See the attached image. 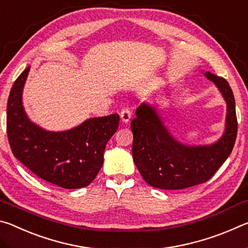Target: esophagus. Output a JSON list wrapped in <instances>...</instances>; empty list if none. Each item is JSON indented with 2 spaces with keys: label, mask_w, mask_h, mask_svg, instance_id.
<instances>
[{
  "label": "esophagus",
  "mask_w": 248,
  "mask_h": 248,
  "mask_svg": "<svg viewBox=\"0 0 248 248\" xmlns=\"http://www.w3.org/2000/svg\"><path fill=\"white\" fill-rule=\"evenodd\" d=\"M131 117H132V114H131V110H130L129 108H124L120 111V119L124 124L129 123L130 119H131Z\"/></svg>",
  "instance_id": "34e87169"
}]
</instances>
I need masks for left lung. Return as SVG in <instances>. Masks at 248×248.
<instances>
[{"instance_id": "8db88e82", "label": "left lung", "mask_w": 248, "mask_h": 248, "mask_svg": "<svg viewBox=\"0 0 248 248\" xmlns=\"http://www.w3.org/2000/svg\"><path fill=\"white\" fill-rule=\"evenodd\" d=\"M201 73L213 82L226 104L224 131L213 143H184L170 132L157 107L141 103L131 121L132 156L150 186L176 190L207 182L232 152L237 133L233 92L223 78L209 71Z\"/></svg>"}]
</instances>
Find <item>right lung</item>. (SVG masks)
I'll return each instance as SVG.
<instances>
[{"instance_id": "add662e5", "label": "right lung", "mask_w": 248, "mask_h": 248, "mask_svg": "<svg viewBox=\"0 0 248 248\" xmlns=\"http://www.w3.org/2000/svg\"><path fill=\"white\" fill-rule=\"evenodd\" d=\"M31 65L16 79L8 96L7 137L14 156L33 174L65 189L89 186L104 163L108 140L118 129L119 115L89 118L64 131H49L29 118L23 91Z\"/></svg>"}]
</instances>
